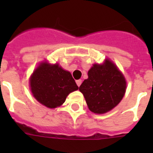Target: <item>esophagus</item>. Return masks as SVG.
<instances>
[{
    "instance_id": "esophagus-1",
    "label": "esophagus",
    "mask_w": 153,
    "mask_h": 153,
    "mask_svg": "<svg viewBox=\"0 0 153 153\" xmlns=\"http://www.w3.org/2000/svg\"><path fill=\"white\" fill-rule=\"evenodd\" d=\"M76 84H77V86H79L80 85L82 84V80L81 79H79V80H76Z\"/></svg>"
}]
</instances>
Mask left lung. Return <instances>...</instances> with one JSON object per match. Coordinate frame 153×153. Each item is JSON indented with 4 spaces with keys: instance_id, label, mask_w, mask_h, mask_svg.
<instances>
[{
    "instance_id": "left-lung-1",
    "label": "left lung",
    "mask_w": 153,
    "mask_h": 153,
    "mask_svg": "<svg viewBox=\"0 0 153 153\" xmlns=\"http://www.w3.org/2000/svg\"><path fill=\"white\" fill-rule=\"evenodd\" d=\"M123 74L109 59L103 64H94L88 71V79L79 86L89 109L95 114H105L116 106L126 93Z\"/></svg>"
}]
</instances>
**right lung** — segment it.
<instances>
[{"label":"right lung","mask_w":153,"mask_h":153,"mask_svg":"<svg viewBox=\"0 0 153 153\" xmlns=\"http://www.w3.org/2000/svg\"><path fill=\"white\" fill-rule=\"evenodd\" d=\"M30 86L35 98L48 108L61 105L70 93L79 89L69 71L58 64L47 62L35 70L30 79Z\"/></svg>","instance_id":"add662e5"}]
</instances>
